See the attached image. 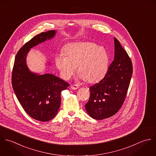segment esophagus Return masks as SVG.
<instances>
[{
  "label": "esophagus",
  "mask_w": 156,
  "mask_h": 156,
  "mask_svg": "<svg viewBox=\"0 0 156 156\" xmlns=\"http://www.w3.org/2000/svg\"><path fill=\"white\" fill-rule=\"evenodd\" d=\"M70 88H71L72 89L75 90V89H77L78 88V86L77 84H71Z\"/></svg>",
  "instance_id": "34e87169"
}]
</instances>
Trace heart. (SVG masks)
I'll return each mask as SVG.
<instances>
[{"instance_id":"1","label":"heart","mask_w":156,"mask_h":156,"mask_svg":"<svg viewBox=\"0 0 156 156\" xmlns=\"http://www.w3.org/2000/svg\"><path fill=\"white\" fill-rule=\"evenodd\" d=\"M65 55L55 56V64L62 77L69 79L76 66L80 78L89 83L98 81L108 71L109 56L106 50L91 42H77L68 45Z\"/></svg>"}]
</instances>
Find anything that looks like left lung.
<instances>
[{
    "label": "left lung",
    "mask_w": 156,
    "mask_h": 156,
    "mask_svg": "<svg viewBox=\"0 0 156 156\" xmlns=\"http://www.w3.org/2000/svg\"><path fill=\"white\" fill-rule=\"evenodd\" d=\"M114 42V59L104 78L89 87L90 98L85 105L88 114L96 120L112 117L120 109L133 74L131 58L115 37Z\"/></svg>",
    "instance_id": "1"
}]
</instances>
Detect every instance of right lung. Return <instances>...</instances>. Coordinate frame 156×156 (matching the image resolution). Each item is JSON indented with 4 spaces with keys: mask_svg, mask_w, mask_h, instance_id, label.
<instances>
[{
    "mask_svg": "<svg viewBox=\"0 0 156 156\" xmlns=\"http://www.w3.org/2000/svg\"><path fill=\"white\" fill-rule=\"evenodd\" d=\"M55 30L42 32L25 43L17 51L12 70V89L20 105L31 118L41 122L51 120L61 105V93L69 84L49 73H31L26 64L30 49L55 35Z\"/></svg>",
    "mask_w": 156,
    "mask_h": 156,
    "instance_id": "right-lung-1",
    "label": "right lung"
}]
</instances>
